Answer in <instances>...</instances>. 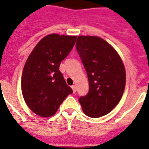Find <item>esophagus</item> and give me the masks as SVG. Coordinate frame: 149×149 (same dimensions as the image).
<instances>
[{
    "label": "esophagus",
    "mask_w": 149,
    "mask_h": 149,
    "mask_svg": "<svg viewBox=\"0 0 149 149\" xmlns=\"http://www.w3.org/2000/svg\"><path fill=\"white\" fill-rule=\"evenodd\" d=\"M71 88L72 89V91H73V93H76V86H75V85H72V86H71Z\"/></svg>",
    "instance_id": "obj_1"
}]
</instances>
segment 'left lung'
Returning <instances> with one entry per match:
<instances>
[{"label":"left lung","instance_id":"8db88e82","mask_svg":"<svg viewBox=\"0 0 149 149\" xmlns=\"http://www.w3.org/2000/svg\"><path fill=\"white\" fill-rule=\"evenodd\" d=\"M76 48L90 86L88 93L79 98L82 109L91 118L106 115L118 105L125 91L122 60L108 42L97 36H79Z\"/></svg>","mask_w":149,"mask_h":149}]
</instances>
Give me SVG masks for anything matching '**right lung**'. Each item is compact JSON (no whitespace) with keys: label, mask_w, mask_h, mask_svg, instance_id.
Instances as JSON below:
<instances>
[{"label":"right lung","mask_w":149,"mask_h":149,"mask_svg":"<svg viewBox=\"0 0 149 149\" xmlns=\"http://www.w3.org/2000/svg\"><path fill=\"white\" fill-rule=\"evenodd\" d=\"M77 36L51 34L42 39L27 59L22 76L24 101L37 115H54L72 89L59 71L61 62L70 54Z\"/></svg>","instance_id":"1"}]
</instances>
